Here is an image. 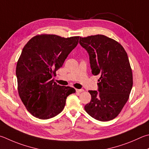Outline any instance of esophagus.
I'll return each instance as SVG.
<instances>
[{
    "instance_id": "34e87169",
    "label": "esophagus",
    "mask_w": 149,
    "mask_h": 149,
    "mask_svg": "<svg viewBox=\"0 0 149 149\" xmlns=\"http://www.w3.org/2000/svg\"><path fill=\"white\" fill-rule=\"evenodd\" d=\"M84 90L83 89H76V92L77 93H81V92H83Z\"/></svg>"
}]
</instances>
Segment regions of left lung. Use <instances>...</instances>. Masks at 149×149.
<instances>
[{
  "mask_svg": "<svg viewBox=\"0 0 149 149\" xmlns=\"http://www.w3.org/2000/svg\"><path fill=\"white\" fill-rule=\"evenodd\" d=\"M79 44L88 53L92 74L100 75L98 91H88L91 100L85 109L98 120H112L128 101L133 85L128 55L120 44L104 35L80 37Z\"/></svg>",
  "mask_w": 149,
  "mask_h": 149,
  "instance_id": "obj_1",
  "label": "left lung"
}]
</instances>
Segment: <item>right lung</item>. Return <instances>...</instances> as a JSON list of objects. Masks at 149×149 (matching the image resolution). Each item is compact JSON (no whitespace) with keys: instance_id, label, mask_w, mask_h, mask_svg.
<instances>
[{"instance_id":"obj_1","label":"right lung","mask_w":149,"mask_h":149,"mask_svg":"<svg viewBox=\"0 0 149 149\" xmlns=\"http://www.w3.org/2000/svg\"><path fill=\"white\" fill-rule=\"evenodd\" d=\"M79 36L36 35L24 46L16 66L18 93L31 115L40 119L55 117L75 90L54 82L52 77L77 46Z\"/></svg>"}]
</instances>
